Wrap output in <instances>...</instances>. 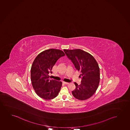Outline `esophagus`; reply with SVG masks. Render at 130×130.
Wrapping results in <instances>:
<instances>
[{
	"label": "esophagus",
	"mask_w": 130,
	"mask_h": 130,
	"mask_svg": "<svg viewBox=\"0 0 130 130\" xmlns=\"http://www.w3.org/2000/svg\"><path fill=\"white\" fill-rule=\"evenodd\" d=\"M63 83H64V84H65V85H68V84H69V83H68V82H63Z\"/></svg>",
	"instance_id": "esophagus-1"
}]
</instances>
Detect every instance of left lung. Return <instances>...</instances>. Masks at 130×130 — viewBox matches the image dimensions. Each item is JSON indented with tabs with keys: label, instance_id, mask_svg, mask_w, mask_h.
Here are the masks:
<instances>
[{
	"label": "left lung",
	"instance_id": "1",
	"mask_svg": "<svg viewBox=\"0 0 130 130\" xmlns=\"http://www.w3.org/2000/svg\"><path fill=\"white\" fill-rule=\"evenodd\" d=\"M63 51L80 73L81 84L78 85L74 83L75 89L72 94L78 100L89 99L96 92L100 82V69L98 62L92 55L80 49Z\"/></svg>",
	"mask_w": 130,
	"mask_h": 130
}]
</instances>
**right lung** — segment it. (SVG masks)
I'll return each mask as SVG.
<instances>
[{
	"instance_id": "1",
	"label": "right lung",
	"mask_w": 130,
	"mask_h": 130,
	"mask_svg": "<svg viewBox=\"0 0 130 130\" xmlns=\"http://www.w3.org/2000/svg\"><path fill=\"white\" fill-rule=\"evenodd\" d=\"M64 52L58 49H50L38 55L31 68V79L35 92L41 98L51 100L58 96L62 82L51 79L49 73L57 61L65 56Z\"/></svg>"
}]
</instances>
